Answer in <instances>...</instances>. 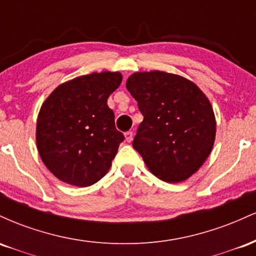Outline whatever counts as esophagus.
Masks as SVG:
<instances>
[{
    "label": "esophagus",
    "mask_w": 256,
    "mask_h": 256,
    "mask_svg": "<svg viewBox=\"0 0 256 256\" xmlns=\"http://www.w3.org/2000/svg\"><path fill=\"white\" fill-rule=\"evenodd\" d=\"M132 137H134V134H132V131H128V132H125V140H128V143H130L131 140H132Z\"/></svg>",
    "instance_id": "34e87169"
}]
</instances>
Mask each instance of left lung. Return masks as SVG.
Returning a JSON list of instances; mask_svg holds the SVG:
<instances>
[{"label": "left lung", "instance_id": "obj_1", "mask_svg": "<svg viewBox=\"0 0 256 256\" xmlns=\"http://www.w3.org/2000/svg\"><path fill=\"white\" fill-rule=\"evenodd\" d=\"M126 88L144 116L134 148L152 174L179 183L212 152L216 122L210 100L189 79L162 71L136 72Z\"/></svg>", "mask_w": 256, "mask_h": 256}]
</instances>
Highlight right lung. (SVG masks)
<instances>
[{
    "label": "right lung",
    "instance_id": "right-lung-1",
    "mask_svg": "<svg viewBox=\"0 0 256 256\" xmlns=\"http://www.w3.org/2000/svg\"><path fill=\"white\" fill-rule=\"evenodd\" d=\"M122 80L119 72H94L58 85L43 102L37 149L61 182L90 186L110 171L124 134L116 128L107 100Z\"/></svg>",
    "mask_w": 256,
    "mask_h": 256
}]
</instances>
